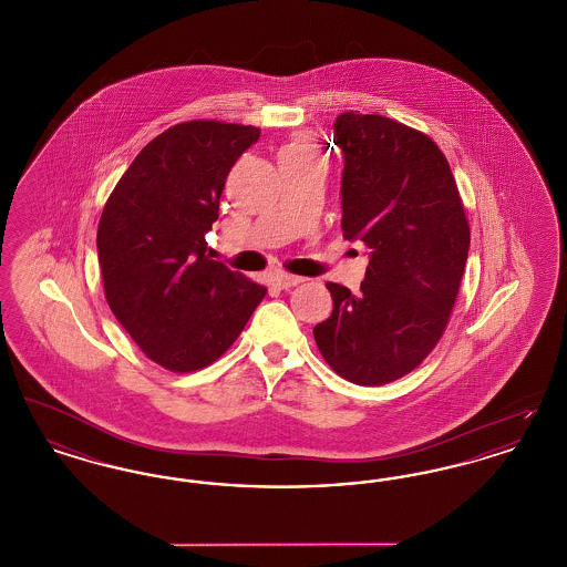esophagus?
Instances as JSON below:
<instances>
[{
	"instance_id": "esophagus-1",
	"label": "esophagus",
	"mask_w": 567,
	"mask_h": 567,
	"mask_svg": "<svg viewBox=\"0 0 567 567\" xmlns=\"http://www.w3.org/2000/svg\"><path fill=\"white\" fill-rule=\"evenodd\" d=\"M274 282H276L278 289H291V287L299 285V282H303V278L301 276H293V274H276Z\"/></svg>"
}]
</instances>
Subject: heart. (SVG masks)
Returning a JSON list of instances; mask_svg holds the SVG:
<instances>
[{"mask_svg":"<svg viewBox=\"0 0 567 567\" xmlns=\"http://www.w3.org/2000/svg\"><path fill=\"white\" fill-rule=\"evenodd\" d=\"M306 146H312V142L308 140V137H303V135H299L296 140H291L285 148H306Z\"/></svg>","mask_w":567,"mask_h":567,"instance_id":"heart-1","label":"heart"}]
</instances>
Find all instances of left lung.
I'll return each mask as SVG.
<instances>
[{
    "label": "left lung",
    "instance_id": "obj_1",
    "mask_svg": "<svg viewBox=\"0 0 567 567\" xmlns=\"http://www.w3.org/2000/svg\"><path fill=\"white\" fill-rule=\"evenodd\" d=\"M344 153L342 231L370 248L361 291L327 282L331 317L315 327L329 368L361 386L412 372L440 342L470 248L455 176L430 135L380 114L333 123Z\"/></svg>",
    "mask_w": 567,
    "mask_h": 567
}]
</instances>
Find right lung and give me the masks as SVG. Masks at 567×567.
<instances>
[{
  "mask_svg": "<svg viewBox=\"0 0 567 567\" xmlns=\"http://www.w3.org/2000/svg\"><path fill=\"white\" fill-rule=\"evenodd\" d=\"M261 130L178 123L121 176L97 227L112 315L169 372H195L227 351L268 289L210 259L206 234L234 163Z\"/></svg>",
  "mask_w": 567,
  "mask_h": 567,
  "instance_id": "1",
  "label": "right lung"
}]
</instances>
